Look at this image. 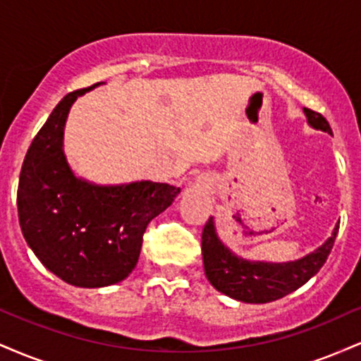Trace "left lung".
<instances>
[{
	"label": "left lung",
	"instance_id": "obj_1",
	"mask_svg": "<svg viewBox=\"0 0 361 361\" xmlns=\"http://www.w3.org/2000/svg\"><path fill=\"white\" fill-rule=\"evenodd\" d=\"M307 123L316 130L333 135L327 120L317 111L304 109ZM339 222L334 226L333 234L321 246L299 259L271 263V261H255L238 256L219 238L215 219L210 217L202 233V255L207 280L224 295L247 304H267L288 295L293 290L307 283L326 263L333 250Z\"/></svg>",
	"mask_w": 361,
	"mask_h": 361
}]
</instances>
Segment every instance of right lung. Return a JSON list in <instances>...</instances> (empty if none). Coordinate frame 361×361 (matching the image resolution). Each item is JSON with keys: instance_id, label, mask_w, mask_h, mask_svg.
Segmentation results:
<instances>
[{"instance_id": "obj_1", "label": "right lung", "mask_w": 361, "mask_h": 361, "mask_svg": "<svg viewBox=\"0 0 361 361\" xmlns=\"http://www.w3.org/2000/svg\"><path fill=\"white\" fill-rule=\"evenodd\" d=\"M98 85L66 94L52 110L28 147L16 193L28 247L49 271L82 288L127 279L147 224L181 192L149 180L98 185L76 176L64 152L66 120L73 103Z\"/></svg>"}]
</instances>
